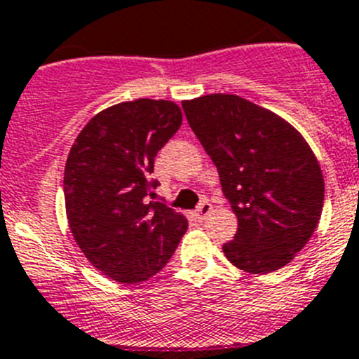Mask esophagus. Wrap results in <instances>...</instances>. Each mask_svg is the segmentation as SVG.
<instances>
[{
	"mask_svg": "<svg viewBox=\"0 0 359 359\" xmlns=\"http://www.w3.org/2000/svg\"><path fill=\"white\" fill-rule=\"evenodd\" d=\"M212 212V205L208 201H203V203H199V207L196 208V217L199 219V221H203V219L207 217L208 214H210Z\"/></svg>",
	"mask_w": 359,
	"mask_h": 359,
	"instance_id": "esophagus-1",
	"label": "esophagus"
}]
</instances>
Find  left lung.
Returning a JSON list of instances; mask_svg holds the SVG:
<instances>
[{"instance_id": "obj_1", "label": "left lung", "mask_w": 359, "mask_h": 359, "mask_svg": "<svg viewBox=\"0 0 359 359\" xmlns=\"http://www.w3.org/2000/svg\"><path fill=\"white\" fill-rule=\"evenodd\" d=\"M182 106L239 221L233 241L223 244L226 259L261 275L286 266L322 215L323 176L309 145L286 120L237 95Z\"/></svg>"}]
</instances>
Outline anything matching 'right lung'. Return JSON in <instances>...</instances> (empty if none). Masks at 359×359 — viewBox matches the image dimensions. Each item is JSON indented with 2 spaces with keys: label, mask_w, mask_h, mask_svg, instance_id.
I'll use <instances>...</instances> for the list:
<instances>
[{
  "label": "right lung",
  "mask_w": 359,
  "mask_h": 359,
  "mask_svg": "<svg viewBox=\"0 0 359 359\" xmlns=\"http://www.w3.org/2000/svg\"><path fill=\"white\" fill-rule=\"evenodd\" d=\"M169 100L116 104L86 123L68 154L65 201L75 243L122 284L156 275L187 231V219L154 194L158 151L182 126Z\"/></svg>",
  "instance_id": "right-lung-1"
}]
</instances>
